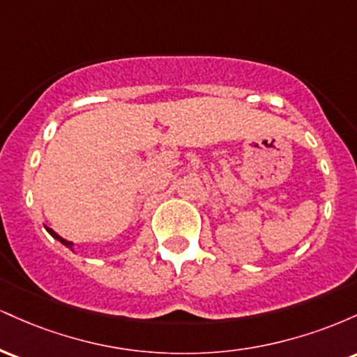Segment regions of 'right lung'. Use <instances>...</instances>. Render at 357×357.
Listing matches in <instances>:
<instances>
[{
  "instance_id": "right-lung-1",
  "label": "right lung",
  "mask_w": 357,
  "mask_h": 357,
  "mask_svg": "<svg viewBox=\"0 0 357 357\" xmlns=\"http://www.w3.org/2000/svg\"><path fill=\"white\" fill-rule=\"evenodd\" d=\"M45 228H47V231H48V233H50V235L53 236V238H55V240H59L61 245H65V247H68V248H70V250H72V247H73V243H72V241H68V240L61 238V236H60V235H56V233H55V231H53V230H52V228H48V227H45Z\"/></svg>"
}]
</instances>
